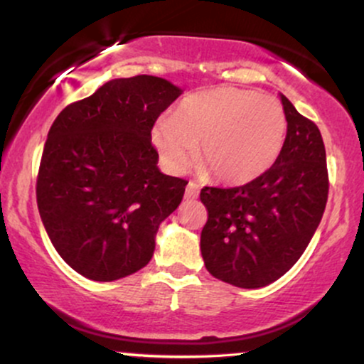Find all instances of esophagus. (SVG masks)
Returning a JSON list of instances; mask_svg holds the SVG:
<instances>
[{
	"mask_svg": "<svg viewBox=\"0 0 364 364\" xmlns=\"http://www.w3.org/2000/svg\"><path fill=\"white\" fill-rule=\"evenodd\" d=\"M198 193H200V188H198V185H196L195 181H190L186 185V191H185V196L186 198H190V200H193V198H196V196H198Z\"/></svg>",
	"mask_w": 364,
	"mask_h": 364,
	"instance_id": "34e87169",
	"label": "esophagus"
}]
</instances>
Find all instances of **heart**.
Wrapping results in <instances>:
<instances>
[{
    "label": "heart",
    "mask_w": 364,
    "mask_h": 364,
    "mask_svg": "<svg viewBox=\"0 0 364 364\" xmlns=\"http://www.w3.org/2000/svg\"><path fill=\"white\" fill-rule=\"evenodd\" d=\"M287 119L281 102L235 87L188 95L173 118H161L152 141L171 173H183L196 156L215 179L248 183L262 176L281 154Z\"/></svg>",
    "instance_id": "1"
}]
</instances>
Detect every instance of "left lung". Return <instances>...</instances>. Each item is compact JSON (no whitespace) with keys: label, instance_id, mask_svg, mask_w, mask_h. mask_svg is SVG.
Wrapping results in <instances>:
<instances>
[{"label":"left lung","instance_id":"obj_1","mask_svg":"<svg viewBox=\"0 0 364 364\" xmlns=\"http://www.w3.org/2000/svg\"><path fill=\"white\" fill-rule=\"evenodd\" d=\"M287 119L274 166L243 186H205L208 219L200 250L215 279L257 289L282 277L299 260L318 228L328 196L320 129L281 95Z\"/></svg>","mask_w":364,"mask_h":364}]
</instances>
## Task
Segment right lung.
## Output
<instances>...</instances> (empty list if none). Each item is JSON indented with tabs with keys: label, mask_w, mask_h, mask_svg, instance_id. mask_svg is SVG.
Segmentation results:
<instances>
[{
	"label": "right lung",
	"mask_w": 364,
	"mask_h": 364,
	"mask_svg": "<svg viewBox=\"0 0 364 364\" xmlns=\"http://www.w3.org/2000/svg\"><path fill=\"white\" fill-rule=\"evenodd\" d=\"M179 94L150 75L116 78L51 124L37 207L56 252L83 277L109 282L144 269L159 224L181 203L188 181L159 171L150 139Z\"/></svg>",
	"instance_id": "1"
}]
</instances>
